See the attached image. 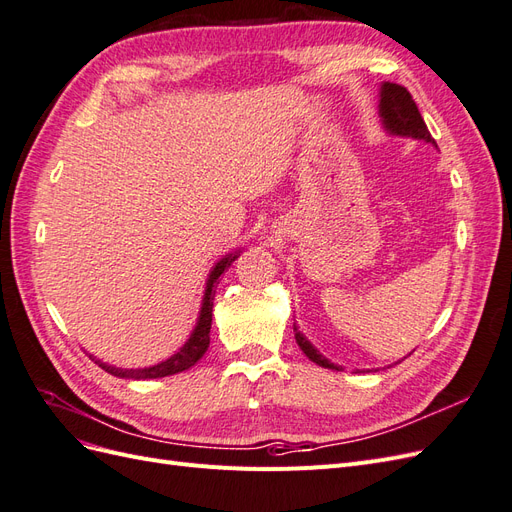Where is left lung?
<instances>
[{
    "label": "left lung",
    "instance_id": "1",
    "mask_svg": "<svg viewBox=\"0 0 512 512\" xmlns=\"http://www.w3.org/2000/svg\"><path fill=\"white\" fill-rule=\"evenodd\" d=\"M378 115H380L384 130L391 136H406V138H414V141H425L433 147H438L436 141L431 138L421 113H418V106L412 100L410 91L406 87H401L397 83H382ZM292 329H294V339H297L299 348L305 352L309 361H314L320 367L342 371V367L331 363L327 356H322L314 348V344L309 342V339L297 329V324H292Z\"/></svg>",
    "mask_w": 512,
    "mask_h": 512
}]
</instances>
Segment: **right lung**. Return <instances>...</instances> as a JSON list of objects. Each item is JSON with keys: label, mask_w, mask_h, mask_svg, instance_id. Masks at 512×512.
Here are the masks:
<instances>
[{"label": "right lung", "mask_w": 512, "mask_h": 512, "mask_svg": "<svg viewBox=\"0 0 512 512\" xmlns=\"http://www.w3.org/2000/svg\"><path fill=\"white\" fill-rule=\"evenodd\" d=\"M239 250L226 254L222 260L215 262V267L211 269L209 277H207V286H205V294H203V303H200V312H198V320H196V327L190 333V339L185 342L170 359L158 363V365H151V367H138V369H121L115 365H108L98 361L96 356H91L104 371L108 374H113L117 378H132V380H147V378H164V376H173L179 374V371L190 369L192 365H196L200 359H203V354L209 348V331H211V312H213V297H215V284H218L220 275L232 265L239 258Z\"/></svg>", "instance_id": "add662e5"}]
</instances>
